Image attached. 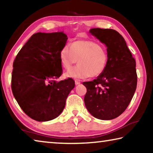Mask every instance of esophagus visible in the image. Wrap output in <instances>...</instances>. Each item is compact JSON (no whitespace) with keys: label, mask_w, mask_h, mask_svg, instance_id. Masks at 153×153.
Returning a JSON list of instances; mask_svg holds the SVG:
<instances>
[{"label":"esophagus","mask_w":153,"mask_h":153,"mask_svg":"<svg viewBox=\"0 0 153 153\" xmlns=\"http://www.w3.org/2000/svg\"><path fill=\"white\" fill-rule=\"evenodd\" d=\"M75 83H76V85H78L81 83V81L79 79H76L75 80Z\"/></svg>","instance_id":"34e87169"}]
</instances>
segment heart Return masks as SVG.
<instances>
[{
	"instance_id": "obj_1",
	"label": "heart",
	"mask_w": 153,
	"mask_h": 153,
	"mask_svg": "<svg viewBox=\"0 0 153 153\" xmlns=\"http://www.w3.org/2000/svg\"><path fill=\"white\" fill-rule=\"evenodd\" d=\"M59 59L65 69L78 63V65L66 72L65 77L85 79L101 75L107 67L108 56L107 49L94 41L77 40L71 43V46L63 47Z\"/></svg>"
}]
</instances>
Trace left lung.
<instances>
[{
	"instance_id": "8db88e82",
	"label": "left lung",
	"mask_w": 153,
	"mask_h": 153,
	"mask_svg": "<svg viewBox=\"0 0 153 153\" xmlns=\"http://www.w3.org/2000/svg\"><path fill=\"white\" fill-rule=\"evenodd\" d=\"M89 32L106 46L108 59L101 75L93 81L83 82L87 89L84 103L94 117L111 120L124 112L135 93L136 61L117 31L92 28Z\"/></svg>"
}]
</instances>
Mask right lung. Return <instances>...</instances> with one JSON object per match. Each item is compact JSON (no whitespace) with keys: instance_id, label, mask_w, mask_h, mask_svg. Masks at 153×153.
I'll list each match as a JSON object with an SVG mask.
<instances>
[{"instance_id":"obj_1","label":"right lung","mask_w":153,"mask_h":153,"mask_svg":"<svg viewBox=\"0 0 153 153\" xmlns=\"http://www.w3.org/2000/svg\"><path fill=\"white\" fill-rule=\"evenodd\" d=\"M68 39L63 32L33 34L13 62L11 89L24 112L38 121L54 120L63 111L75 87L69 78L56 82L62 74L59 59Z\"/></svg>"}]
</instances>
